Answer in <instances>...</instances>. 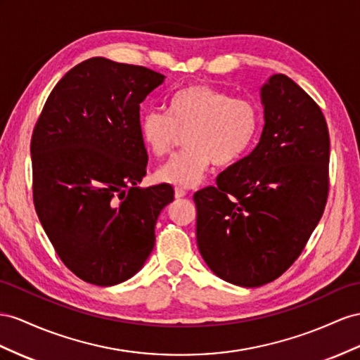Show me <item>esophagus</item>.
Returning <instances> with one entry per match:
<instances>
[{
	"label": "esophagus",
	"mask_w": 360,
	"mask_h": 360,
	"mask_svg": "<svg viewBox=\"0 0 360 360\" xmlns=\"http://www.w3.org/2000/svg\"><path fill=\"white\" fill-rule=\"evenodd\" d=\"M187 196V191L182 190V188H174V198L181 199V198H186Z\"/></svg>",
	"instance_id": "obj_1"
}]
</instances>
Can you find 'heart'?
Masks as SVG:
<instances>
[{"label": "heart", "instance_id": "obj_1", "mask_svg": "<svg viewBox=\"0 0 360 360\" xmlns=\"http://www.w3.org/2000/svg\"><path fill=\"white\" fill-rule=\"evenodd\" d=\"M260 127V110L251 100L229 97L210 85H190L169 97L167 115L150 110L141 117L140 136L152 155L162 158L186 134L187 150L156 172V179L191 188L211 164L229 167L250 150Z\"/></svg>", "mask_w": 360, "mask_h": 360}]
</instances>
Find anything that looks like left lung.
Instances as JSON below:
<instances>
[{
  "label": "left lung",
  "mask_w": 360,
  "mask_h": 360,
  "mask_svg": "<svg viewBox=\"0 0 360 360\" xmlns=\"http://www.w3.org/2000/svg\"><path fill=\"white\" fill-rule=\"evenodd\" d=\"M254 150L195 193L198 248L220 278L259 288L288 271L324 213L330 136L321 108L284 75L260 89Z\"/></svg>",
  "instance_id": "left-lung-1"
}]
</instances>
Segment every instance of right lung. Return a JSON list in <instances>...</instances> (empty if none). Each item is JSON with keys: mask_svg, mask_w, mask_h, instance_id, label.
<instances>
[{"mask_svg": "<svg viewBox=\"0 0 360 360\" xmlns=\"http://www.w3.org/2000/svg\"><path fill=\"white\" fill-rule=\"evenodd\" d=\"M165 76L105 58L63 76L33 129V202L59 259L96 285L123 283L155 246L169 184L141 188L140 105Z\"/></svg>", "mask_w": 360, "mask_h": 360, "instance_id": "1", "label": "right lung"}]
</instances>
